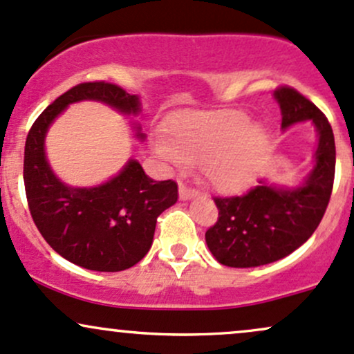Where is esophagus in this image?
<instances>
[{
    "label": "esophagus",
    "instance_id": "esophagus-1",
    "mask_svg": "<svg viewBox=\"0 0 354 354\" xmlns=\"http://www.w3.org/2000/svg\"><path fill=\"white\" fill-rule=\"evenodd\" d=\"M198 196V191L188 188V186L185 185H180V200L181 201H188V200H193V198Z\"/></svg>",
    "mask_w": 354,
    "mask_h": 354
}]
</instances>
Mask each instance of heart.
Instances as JSON below:
<instances>
[{"instance_id":"obj_1","label":"heart","mask_w":354,"mask_h":354,"mask_svg":"<svg viewBox=\"0 0 354 354\" xmlns=\"http://www.w3.org/2000/svg\"><path fill=\"white\" fill-rule=\"evenodd\" d=\"M168 138L153 143L161 160L173 166L206 161L211 185L225 193L253 183L268 145L265 126L250 124L241 111L183 113L169 123Z\"/></svg>"}]
</instances>
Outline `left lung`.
Listing matches in <instances>:
<instances>
[{
	"instance_id": "obj_1",
	"label": "left lung",
	"mask_w": 354,
	"mask_h": 354,
	"mask_svg": "<svg viewBox=\"0 0 354 354\" xmlns=\"http://www.w3.org/2000/svg\"><path fill=\"white\" fill-rule=\"evenodd\" d=\"M281 129L310 121L318 135L313 169L298 186L261 180L243 196L214 198L218 221L206 245L218 263L231 268L270 265L306 243L323 219L335 181V136L326 116L293 88L274 91Z\"/></svg>"
}]
</instances>
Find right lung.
I'll use <instances>...</instances> for the list:
<instances>
[{"label":"right lung","mask_w":354,"mask_h":354,"mask_svg":"<svg viewBox=\"0 0 354 354\" xmlns=\"http://www.w3.org/2000/svg\"><path fill=\"white\" fill-rule=\"evenodd\" d=\"M100 101L124 116L141 111L138 95L116 84L95 81L71 88L31 126L24 145V189L33 221L43 238L68 261L91 271H123L145 258L153 245L156 219L178 201V185L153 181L136 160L96 186H70L51 169L46 133L70 104ZM135 136L145 140L133 124Z\"/></svg>","instance_id":"obj_1"}]
</instances>
